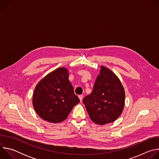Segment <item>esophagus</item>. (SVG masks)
I'll use <instances>...</instances> for the list:
<instances>
[{"label": "esophagus", "mask_w": 159, "mask_h": 159, "mask_svg": "<svg viewBox=\"0 0 159 159\" xmlns=\"http://www.w3.org/2000/svg\"><path fill=\"white\" fill-rule=\"evenodd\" d=\"M79 98L80 101H82V99H83V96H82V95H79Z\"/></svg>", "instance_id": "1"}]
</instances>
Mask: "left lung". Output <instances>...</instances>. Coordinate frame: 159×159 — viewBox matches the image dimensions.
Masks as SVG:
<instances>
[{"instance_id": "obj_1", "label": "left lung", "mask_w": 159, "mask_h": 159, "mask_svg": "<svg viewBox=\"0 0 159 159\" xmlns=\"http://www.w3.org/2000/svg\"><path fill=\"white\" fill-rule=\"evenodd\" d=\"M125 101V89L119 78L101 66L93 92L83 99L90 120L99 125L115 121L121 115Z\"/></svg>"}]
</instances>
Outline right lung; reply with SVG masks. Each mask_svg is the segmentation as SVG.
<instances>
[{
  "label": "right lung",
  "instance_id": "1",
  "mask_svg": "<svg viewBox=\"0 0 159 159\" xmlns=\"http://www.w3.org/2000/svg\"><path fill=\"white\" fill-rule=\"evenodd\" d=\"M69 76L68 69L60 67L43 77L36 85L32 102L41 119L50 123H60L80 102Z\"/></svg>",
  "mask_w": 159,
  "mask_h": 159
}]
</instances>
